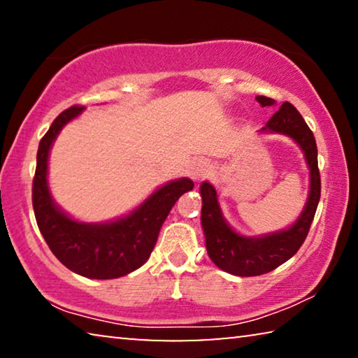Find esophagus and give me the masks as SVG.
<instances>
[{
	"label": "esophagus",
	"mask_w": 358,
	"mask_h": 358,
	"mask_svg": "<svg viewBox=\"0 0 358 358\" xmlns=\"http://www.w3.org/2000/svg\"><path fill=\"white\" fill-rule=\"evenodd\" d=\"M208 172H210V167H208L207 162H203V161L194 162L192 167H191V177H192L194 181L203 180L208 175Z\"/></svg>",
	"instance_id": "1"
}]
</instances>
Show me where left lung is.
I'll return each instance as SVG.
<instances>
[{"label": "left lung", "instance_id": "obj_1", "mask_svg": "<svg viewBox=\"0 0 358 358\" xmlns=\"http://www.w3.org/2000/svg\"><path fill=\"white\" fill-rule=\"evenodd\" d=\"M262 107L275 106L276 102L266 96H257ZM260 134H282L292 138L299 145L310 169V194L296 221L284 230L245 237L229 226L222 215L217 192L208 181L201 185L202 196V229L205 235V246L210 259L216 266L237 276H259L275 270L286 262L300 250L310 232L311 222L316 215L320 199V175L317 167V147L311 129L308 128L300 112L290 104L278 108L268 120Z\"/></svg>", "mask_w": 358, "mask_h": 358}]
</instances>
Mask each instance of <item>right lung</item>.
Returning a JSON list of instances; mask_svg holds the SVG:
<instances>
[{"instance_id": "obj_1", "label": "right lung", "mask_w": 358, "mask_h": 358, "mask_svg": "<svg viewBox=\"0 0 358 358\" xmlns=\"http://www.w3.org/2000/svg\"><path fill=\"white\" fill-rule=\"evenodd\" d=\"M85 107H69L53 121L41 138L33 180V208L38 227L48 248L64 266L92 280H113L131 273L147 262L157 235L175 202L194 183L189 178L172 180L156 189L129 215L107 222H82L64 213L48 187V155L66 124Z\"/></svg>"}]
</instances>
